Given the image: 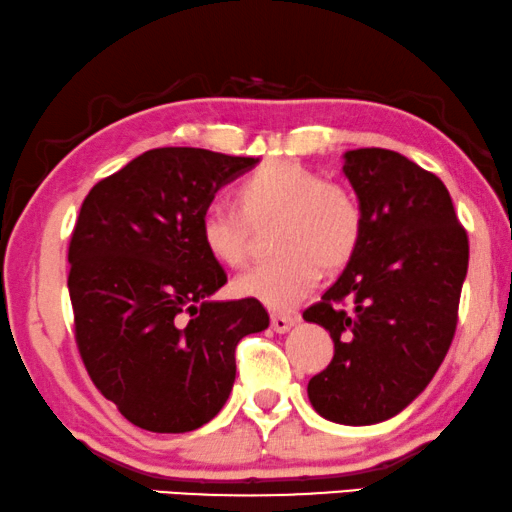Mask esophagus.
I'll list each match as a JSON object with an SVG mask.
<instances>
[{
    "instance_id": "esophagus-1",
    "label": "esophagus",
    "mask_w": 512,
    "mask_h": 512,
    "mask_svg": "<svg viewBox=\"0 0 512 512\" xmlns=\"http://www.w3.org/2000/svg\"><path fill=\"white\" fill-rule=\"evenodd\" d=\"M296 322H299L296 315H271V329L276 333H287Z\"/></svg>"
}]
</instances>
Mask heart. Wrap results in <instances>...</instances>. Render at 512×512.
Returning <instances> with one entry per match:
<instances>
[{
    "label": "heart",
    "mask_w": 512,
    "mask_h": 512,
    "mask_svg": "<svg viewBox=\"0 0 512 512\" xmlns=\"http://www.w3.org/2000/svg\"><path fill=\"white\" fill-rule=\"evenodd\" d=\"M234 209L213 207L200 220V239L218 264L241 269L250 257L253 230L276 223L271 262L234 282L236 292L271 310H292L326 271L352 262L363 239V209L354 193L324 181L310 167L273 160L257 167L234 190Z\"/></svg>",
    "instance_id": "1"
}]
</instances>
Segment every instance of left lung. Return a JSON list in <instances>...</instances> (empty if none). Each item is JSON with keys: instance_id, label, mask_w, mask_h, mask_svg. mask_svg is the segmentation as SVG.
Wrapping results in <instances>:
<instances>
[{"instance_id": "obj_1", "label": "left lung", "mask_w": 512, "mask_h": 512, "mask_svg": "<svg viewBox=\"0 0 512 512\" xmlns=\"http://www.w3.org/2000/svg\"><path fill=\"white\" fill-rule=\"evenodd\" d=\"M342 170L363 209V239L303 312L333 338L331 363L308 381V398L333 423L372 425L418 398L446 358L469 239L444 181L398 151H347Z\"/></svg>"}]
</instances>
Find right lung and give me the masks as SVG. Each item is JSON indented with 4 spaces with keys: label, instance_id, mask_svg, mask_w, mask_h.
Instances as JSON below:
<instances>
[{
    "label": "right lung",
    "instance_id": "1",
    "mask_svg": "<svg viewBox=\"0 0 512 512\" xmlns=\"http://www.w3.org/2000/svg\"><path fill=\"white\" fill-rule=\"evenodd\" d=\"M257 163L151 149L82 202L68 246L75 342L94 386L142 430L209 423L230 398L239 340L269 326L255 299H209L227 273L200 239L218 190Z\"/></svg>",
    "mask_w": 512,
    "mask_h": 512
}]
</instances>
